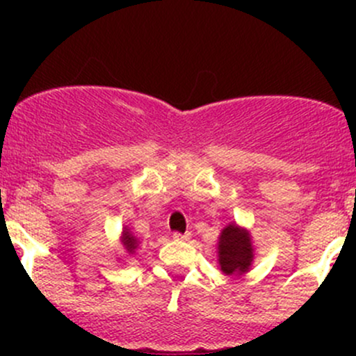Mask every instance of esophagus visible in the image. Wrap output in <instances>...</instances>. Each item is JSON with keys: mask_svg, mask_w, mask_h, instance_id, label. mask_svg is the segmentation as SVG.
Wrapping results in <instances>:
<instances>
[{"mask_svg": "<svg viewBox=\"0 0 356 356\" xmlns=\"http://www.w3.org/2000/svg\"><path fill=\"white\" fill-rule=\"evenodd\" d=\"M172 238H174L175 241H188V239L191 238V234H189V232H184V234H181V232H174Z\"/></svg>", "mask_w": 356, "mask_h": 356, "instance_id": "esophagus-1", "label": "esophagus"}]
</instances>
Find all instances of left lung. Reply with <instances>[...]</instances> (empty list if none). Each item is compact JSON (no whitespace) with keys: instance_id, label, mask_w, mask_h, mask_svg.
Segmentation results:
<instances>
[{"instance_id":"obj_1","label":"left lung","mask_w":356,"mask_h":356,"mask_svg":"<svg viewBox=\"0 0 356 356\" xmlns=\"http://www.w3.org/2000/svg\"><path fill=\"white\" fill-rule=\"evenodd\" d=\"M254 250L246 229L229 224L218 238V265L225 275H243L253 264Z\"/></svg>"}]
</instances>
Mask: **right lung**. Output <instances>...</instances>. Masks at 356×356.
<instances>
[{"label":"right lung","mask_w":356,"mask_h":356,"mask_svg":"<svg viewBox=\"0 0 356 356\" xmlns=\"http://www.w3.org/2000/svg\"><path fill=\"white\" fill-rule=\"evenodd\" d=\"M122 245H124L125 251H127L129 254H134L136 248L139 246V241L136 236H132V232L129 231L127 227L124 229V232H122Z\"/></svg>","instance_id":"add662e5"}]
</instances>
